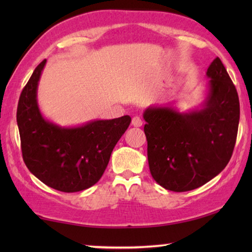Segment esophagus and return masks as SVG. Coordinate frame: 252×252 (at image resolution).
<instances>
[{
	"instance_id": "obj_1",
	"label": "esophagus",
	"mask_w": 252,
	"mask_h": 252,
	"mask_svg": "<svg viewBox=\"0 0 252 252\" xmlns=\"http://www.w3.org/2000/svg\"><path fill=\"white\" fill-rule=\"evenodd\" d=\"M142 120H141V118L140 117H138V116H135V117H133L132 118V126H142Z\"/></svg>"
}]
</instances>
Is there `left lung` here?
I'll list each match as a JSON object with an SVG mask.
<instances>
[{
	"mask_svg": "<svg viewBox=\"0 0 252 252\" xmlns=\"http://www.w3.org/2000/svg\"><path fill=\"white\" fill-rule=\"evenodd\" d=\"M207 75L209 92L201 110L179 113L151 106L143 113L151 176L174 192L197 189L218 176L236 144L240 119L236 87L219 58Z\"/></svg>",
	"mask_w": 252,
	"mask_h": 252,
	"instance_id": "obj_1",
	"label": "left lung"
}]
</instances>
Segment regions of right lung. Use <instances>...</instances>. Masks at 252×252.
Instances as JSON below:
<instances>
[{"label": "right lung", "instance_id": "add662e5", "mask_svg": "<svg viewBox=\"0 0 252 252\" xmlns=\"http://www.w3.org/2000/svg\"><path fill=\"white\" fill-rule=\"evenodd\" d=\"M43 60L21 92L16 121L25 165L39 180L62 192H78L100 180L131 118L95 120L61 127L42 117L36 100Z\"/></svg>", "mask_w": 252, "mask_h": 252}]
</instances>
